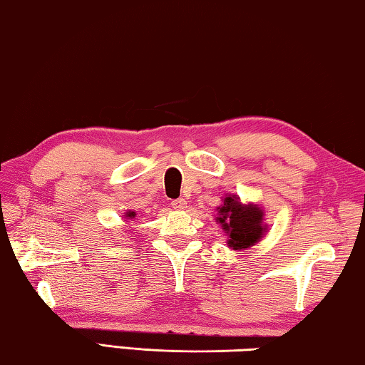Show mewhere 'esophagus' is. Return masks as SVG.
Wrapping results in <instances>:
<instances>
[{"label":"esophagus","mask_w":365,"mask_h":365,"mask_svg":"<svg viewBox=\"0 0 365 365\" xmlns=\"http://www.w3.org/2000/svg\"><path fill=\"white\" fill-rule=\"evenodd\" d=\"M170 205H172V207H174V209H185V207H187V201H185L183 197H178V200L172 201Z\"/></svg>","instance_id":"34e87169"}]
</instances>
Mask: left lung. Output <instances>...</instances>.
Returning a JSON list of instances; mask_svg holds the SVG:
<instances>
[{"instance_id": "8db88e82", "label": "left lung", "mask_w": 365, "mask_h": 365, "mask_svg": "<svg viewBox=\"0 0 365 365\" xmlns=\"http://www.w3.org/2000/svg\"><path fill=\"white\" fill-rule=\"evenodd\" d=\"M219 222L228 235V246L233 250L251 248L265 232L264 211L256 205H243L237 195L224 197V205L217 207Z\"/></svg>"}]
</instances>
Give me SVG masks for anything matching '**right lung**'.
Listing matches in <instances>:
<instances>
[{
    "label": "right lung",
    "instance_id": "1",
    "mask_svg": "<svg viewBox=\"0 0 365 365\" xmlns=\"http://www.w3.org/2000/svg\"><path fill=\"white\" fill-rule=\"evenodd\" d=\"M135 215H137V214H135L133 211H128V212H125V217H128V219H132V217H135Z\"/></svg>",
    "mask_w": 365,
    "mask_h": 365
}]
</instances>
